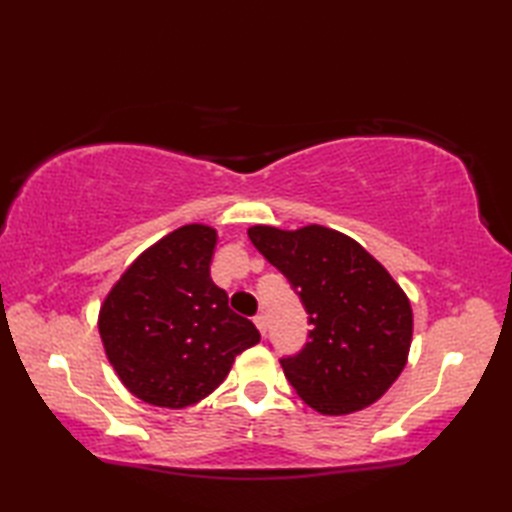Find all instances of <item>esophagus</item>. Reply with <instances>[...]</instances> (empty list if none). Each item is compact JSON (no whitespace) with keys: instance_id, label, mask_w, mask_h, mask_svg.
<instances>
[{"instance_id":"34e87169","label":"esophagus","mask_w":512,"mask_h":512,"mask_svg":"<svg viewBox=\"0 0 512 512\" xmlns=\"http://www.w3.org/2000/svg\"><path fill=\"white\" fill-rule=\"evenodd\" d=\"M253 321H255V325H257L259 334L266 336V328H268V325H266V317H264V314H257V317H255Z\"/></svg>"}]
</instances>
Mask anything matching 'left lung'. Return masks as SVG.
<instances>
[{
	"label": "left lung",
	"mask_w": 512,
	"mask_h": 512,
	"mask_svg": "<svg viewBox=\"0 0 512 512\" xmlns=\"http://www.w3.org/2000/svg\"><path fill=\"white\" fill-rule=\"evenodd\" d=\"M250 242L299 292L310 341L281 361L299 398L323 416L367 409L407 365L413 312L387 268L334 228L255 224Z\"/></svg>",
	"instance_id": "8db88e82"
}]
</instances>
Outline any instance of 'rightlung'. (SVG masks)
I'll return each instance as SVG.
<instances>
[{"label": "right lung", "mask_w": 512, "mask_h": 512, "mask_svg": "<svg viewBox=\"0 0 512 512\" xmlns=\"http://www.w3.org/2000/svg\"><path fill=\"white\" fill-rule=\"evenodd\" d=\"M217 233L184 224L145 248L99 310L105 356L129 394L184 409L222 385L235 356L259 343L209 273Z\"/></svg>", "instance_id": "1"}]
</instances>
